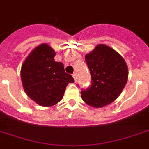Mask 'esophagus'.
<instances>
[{"label":"esophagus","instance_id":"obj_1","mask_svg":"<svg viewBox=\"0 0 149 149\" xmlns=\"http://www.w3.org/2000/svg\"><path fill=\"white\" fill-rule=\"evenodd\" d=\"M72 77L74 78L75 81H77V74H76V73H73V74H72Z\"/></svg>","mask_w":149,"mask_h":149}]
</instances>
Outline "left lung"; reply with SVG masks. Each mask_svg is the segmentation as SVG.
Returning a JSON list of instances; mask_svg holds the SVG:
<instances>
[{
	"label": "left lung",
	"instance_id": "1",
	"mask_svg": "<svg viewBox=\"0 0 149 149\" xmlns=\"http://www.w3.org/2000/svg\"><path fill=\"white\" fill-rule=\"evenodd\" d=\"M91 73V85L81 90L82 100L93 107L114 102L126 84L128 68L125 60L114 49L100 44L85 56Z\"/></svg>",
	"mask_w": 149,
	"mask_h": 149
}]
</instances>
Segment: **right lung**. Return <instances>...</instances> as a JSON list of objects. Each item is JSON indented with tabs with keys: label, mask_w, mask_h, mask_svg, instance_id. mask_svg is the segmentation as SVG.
Masks as SVG:
<instances>
[{
	"label": "right lung",
	"mask_w": 149,
	"mask_h": 149,
	"mask_svg": "<svg viewBox=\"0 0 149 149\" xmlns=\"http://www.w3.org/2000/svg\"><path fill=\"white\" fill-rule=\"evenodd\" d=\"M54 50L41 44L31 51L21 68L25 92L40 106L50 107L61 100L68 84L74 82L64 65L54 61Z\"/></svg>",
	"instance_id": "add662e5"
}]
</instances>
